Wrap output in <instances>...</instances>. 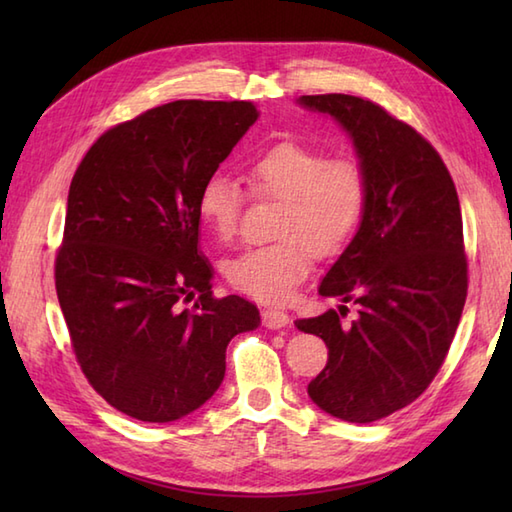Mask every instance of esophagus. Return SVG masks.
Listing matches in <instances>:
<instances>
[{
    "label": "esophagus",
    "instance_id": "34e87169",
    "mask_svg": "<svg viewBox=\"0 0 512 512\" xmlns=\"http://www.w3.org/2000/svg\"><path fill=\"white\" fill-rule=\"evenodd\" d=\"M262 323H264V328H268V330H281V328H286V325L290 323V317H288L286 312L268 308V310L262 312Z\"/></svg>",
    "mask_w": 512,
    "mask_h": 512
}]
</instances>
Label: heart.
Instances as JSON below:
<instances>
[{
    "label": "heart",
    "instance_id": "heart-1",
    "mask_svg": "<svg viewBox=\"0 0 512 512\" xmlns=\"http://www.w3.org/2000/svg\"><path fill=\"white\" fill-rule=\"evenodd\" d=\"M250 189L281 200L279 242L248 248L228 259L226 281L235 290L268 306H284L308 277L314 250L334 255L361 226L369 180L354 158H330L319 147L284 140L262 151L248 165ZM244 195L237 180L215 171L200 184L195 211L217 242L237 233Z\"/></svg>",
    "mask_w": 512,
    "mask_h": 512
}]
</instances>
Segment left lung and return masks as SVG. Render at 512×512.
Returning <instances> with one entry per match:
<instances>
[{
  "instance_id": "obj_1",
  "label": "left lung",
  "mask_w": 512,
  "mask_h": 512,
  "mask_svg": "<svg viewBox=\"0 0 512 512\" xmlns=\"http://www.w3.org/2000/svg\"><path fill=\"white\" fill-rule=\"evenodd\" d=\"M299 105L345 129L369 180L363 222L319 286L354 301L358 319L343 325L328 310L295 321L328 345V365L308 385L314 405L365 424L416 400L449 352L469 286L460 200L438 151L380 105L350 94Z\"/></svg>"
}]
</instances>
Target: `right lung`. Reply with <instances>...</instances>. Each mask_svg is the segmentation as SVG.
<instances>
[{
  "label": "right lung",
  "mask_w": 512,
  "mask_h": 512,
  "mask_svg": "<svg viewBox=\"0 0 512 512\" xmlns=\"http://www.w3.org/2000/svg\"><path fill=\"white\" fill-rule=\"evenodd\" d=\"M257 116L248 101L154 107L107 129L72 178L59 306L85 378L136 420L200 409L222 385L226 345L259 325L250 301L213 297L195 211L200 184Z\"/></svg>",
  "instance_id": "obj_1"
}]
</instances>
